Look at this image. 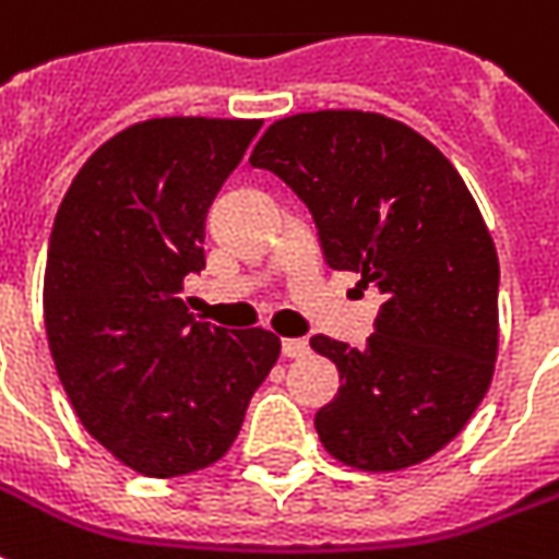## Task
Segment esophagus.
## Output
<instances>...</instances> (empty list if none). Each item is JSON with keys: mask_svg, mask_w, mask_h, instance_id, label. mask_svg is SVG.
Listing matches in <instances>:
<instances>
[{"mask_svg": "<svg viewBox=\"0 0 559 559\" xmlns=\"http://www.w3.org/2000/svg\"><path fill=\"white\" fill-rule=\"evenodd\" d=\"M281 350H284V357L296 360V357H306L308 354V342L306 338H284V342H281Z\"/></svg>", "mask_w": 559, "mask_h": 559, "instance_id": "esophagus-1", "label": "esophagus"}]
</instances>
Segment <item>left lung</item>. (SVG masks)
I'll use <instances>...</instances> for the list:
<instances>
[{"label": "left lung", "instance_id": "obj_1", "mask_svg": "<svg viewBox=\"0 0 559 559\" xmlns=\"http://www.w3.org/2000/svg\"><path fill=\"white\" fill-rule=\"evenodd\" d=\"M251 166L306 202L330 266L384 293L362 350L311 338L342 374L320 442L362 472L424 463L469 424L497 366L499 257L469 187L420 132L357 108L281 117Z\"/></svg>", "mask_w": 559, "mask_h": 559}]
</instances>
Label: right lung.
Instances as JSON below:
<instances>
[{
  "mask_svg": "<svg viewBox=\"0 0 559 559\" xmlns=\"http://www.w3.org/2000/svg\"><path fill=\"white\" fill-rule=\"evenodd\" d=\"M263 120L151 117L93 151L53 217L45 330L90 436L147 478L205 469L233 448L278 362L269 330L197 320L205 214Z\"/></svg>",
  "mask_w": 559,
  "mask_h": 559,
  "instance_id": "obj_1",
  "label": "right lung"
}]
</instances>
